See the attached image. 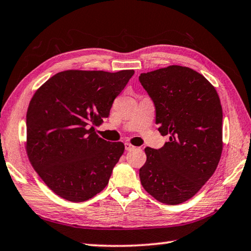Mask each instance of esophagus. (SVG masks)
I'll return each instance as SVG.
<instances>
[{"instance_id":"1","label":"esophagus","mask_w":251,"mask_h":251,"mask_svg":"<svg viewBox=\"0 0 251 251\" xmlns=\"http://www.w3.org/2000/svg\"><path fill=\"white\" fill-rule=\"evenodd\" d=\"M134 148H135V147L132 146V145H130V144H128V142H126V144H125V149L127 151H130V150H132Z\"/></svg>"}]
</instances>
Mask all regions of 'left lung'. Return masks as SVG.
Wrapping results in <instances>:
<instances>
[{
    "label": "left lung",
    "instance_id": "left-lung-1",
    "mask_svg": "<svg viewBox=\"0 0 251 251\" xmlns=\"http://www.w3.org/2000/svg\"><path fill=\"white\" fill-rule=\"evenodd\" d=\"M139 81L155 107V123L170 140L147 147L141 185L160 202L190 199L212 176L222 153L223 112L214 87L194 70L178 65L142 73Z\"/></svg>",
    "mask_w": 251,
    "mask_h": 251
}]
</instances>
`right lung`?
Returning <instances> with one entry per match:
<instances>
[{
    "label": "right lung",
    "mask_w": 251,
    "mask_h": 251,
    "mask_svg": "<svg viewBox=\"0 0 251 251\" xmlns=\"http://www.w3.org/2000/svg\"><path fill=\"white\" fill-rule=\"evenodd\" d=\"M134 73L65 71L33 95L26 116L28 158L60 197L81 202L109 183L125 147L100 138L95 125L110 115Z\"/></svg>",
    "instance_id": "right-lung-1"
}]
</instances>
